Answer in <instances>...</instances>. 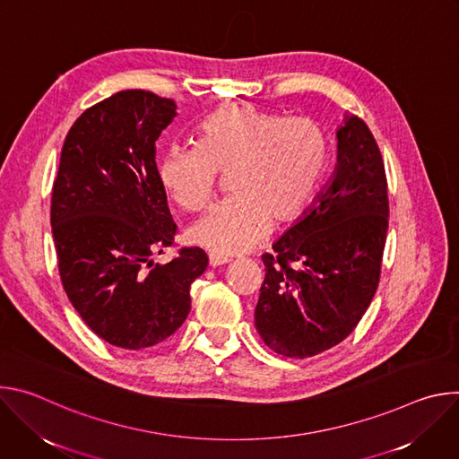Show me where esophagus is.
<instances>
[{"mask_svg": "<svg viewBox=\"0 0 459 459\" xmlns=\"http://www.w3.org/2000/svg\"><path fill=\"white\" fill-rule=\"evenodd\" d=\"M207 259H209V267H212V269H216V267H221V265L229 264V257L220 255V254H214V252H211V254L207 255Z\"/></svg>", "mask_w": 459, "mask_h": 459, "instance_id": "1", "label": "esophagus"}]
</instances>
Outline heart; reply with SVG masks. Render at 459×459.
I'll use <instances>...</instances> for the list:
<instances>
[{"label":"heart","instance_id":"1","mask_svg":"<svg viewBox=\"0 0 459 459\" xmlns=\"http://www.w3.org/2000/svg\"><path fill=\"white\" fill-rule=\"evenodd\" d=\"M325 136L307 117H285L252 103H230L198 128L194 147L170 145L158 179L185 211L209 205L218 172L230 198L186 230V239L220 255L245 254L276 227L298 220L325 165Z\"/></svg>","mask_w":459,"mask_h":459}]
</instances>
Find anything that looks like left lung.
<instances>
[{
  "mask_svg": "<svg viewBox=\"0 0 459 459\" xmlns=\"http://www.w3.org/2000/svg\"><path fill=\"white\" fill-rule=\"evenodd\" d=\"M338 161L308 211L264 254L265 281L254 325L287 358L342 343L368 308L381 273L388 192L379 147L367 123L345 116Z\"/></svg>",
  "mask_w": 459,
  "mask_h": 459,
  "instance_id": "1",
  "label": "left lung"
}]
</instances>
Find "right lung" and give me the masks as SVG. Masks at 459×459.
I'll return each instance as SVG.
<instances>
[{"label":"right lung","instance_id":"1","mask_svg":"<svg viewBox=\"0 0 459 459\" xmlns=\"http://www.w3.org/2000/svg\"><path fill=\"white\" fill-rule=\"evenodd\" d=\"M176 103L121 91L87 108L65 138L50 225L61 283L89 329L142 351L174 334L190 312V285L207 269L198 247L165 265L152 254L176 234L156 170V140Z\"/></svg>","mask_w":459,"mask_h":459}]
</instances>
